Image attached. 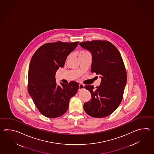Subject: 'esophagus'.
<instances>
[{
	"mask_svg": "<svg viewBox=\"0 0 154 154\" xmlns=\"http://www.w3.org/2000/svg\"><path fill=\"white\" fill-rule=\"evenodd\" d=\"M84 88V85H83L82 84H80L79 87V90H82Z\"/></svg>",
	"mask_w": 154,
	"mask_h": 154,
	"instance_id": "obj_1",
	"label": "esophagus"
}]
</instances>
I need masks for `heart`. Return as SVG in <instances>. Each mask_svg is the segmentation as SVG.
Returning a JSON list of instances; mask_svg holds the SVG:
<instances>
[{
    "instance_id": "1",
    "label": "heart",
    "mask_w": 154,
    "mask_h": 154,
    "mask_svg": "<svg viewBox=\"0 0 154 154\" xmlns=\"http://www.w3.org/2000/svg\"><path fill=\"white\" fill-rule=\"evenodd\" d=\"M84 52H81L80 53H84Z\"/></svg>"
}]
</instances>
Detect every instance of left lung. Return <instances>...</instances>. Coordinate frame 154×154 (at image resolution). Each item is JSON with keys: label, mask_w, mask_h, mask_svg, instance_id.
<instances>
[{"label": "left lung", "mask_w": 154, "mask_h": 154, "mask_svg": "<svg viewBox=\"0 0 154 154\" xmlns=\"http://www.w3.org/2000/svg\"><path fill=\"white\" fill-rule=\"evenodd\" d=\"M79 45L91 53V72L101 79L100 85L96 89L93 85L85 86L92 98L84 103V110L92 117H106L120 105L127 83V72L121 55L108 41L95 40Z\"/></svg>", "instance_id": "obj_1"}]
</instances>
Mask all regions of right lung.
<instances>
[{
    "mask_svg": "<svg viewBox=\"0 0 154 154\" xmlns=\"http://www.w3.org/2000/svg\"><path fill=\"white\" fill-rule=\"evenodd\" d=\"M60 41L46 43L34 53L29 63L28 92L37 109L48 118H57L66 113L70 99L75 95L77 82L57 85L55 75L59 67L78 45Z\"/></svg>",
    "mask_w": 154,
    "mask_h": 154,
    "instance_id": "1",
    "label": "right lung"
}]
</instances>
